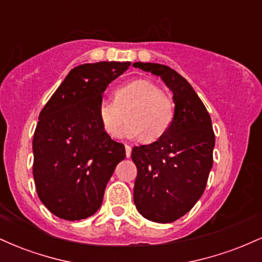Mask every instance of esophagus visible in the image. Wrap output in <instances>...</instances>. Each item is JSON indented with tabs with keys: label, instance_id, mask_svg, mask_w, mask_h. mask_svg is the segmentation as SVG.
<instances>
[{
	"label": "esophagus",
	"instance_id": "34e87169",
	"mask_svg": "<svg viewBox=\"0 0 262 262\" xmlns=\"http://www.w3.org/2000/svg\"><path fill=\"white\" fill-rule=\"evenodd\" d=\"M125 155H127V158H129V156H130V154H132V148L129 145H127V144H125Z\"/></svg>",
	"mask_w": 262,
	"mask_h": 262
}]
</instances>
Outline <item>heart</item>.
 Instances as JSON below:
<instances>
[{
  "mask_svg": "<svg viewBox=\"0 0 262 262\" xmlns=\"http://www.w3.org/2000/svg\"><path fill=\"white\" fill-rule=\"evenodd\" d=\"M128 108V123L122 135L156 140L169 130L173 119V103L160 87L150 80L137 79L124 83L114 93V101L103 100L97 108L102 129L110 137L121 133L124 113Z\"/></svg>",
  "mask_w": 262,
  "mask_h": 262,
  "instance_id": "1",
  "label": "heart"
}]
</instances>
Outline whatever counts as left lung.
<instances>
[{
  "label": "left lung",
  "instance_id": "8db88e82",
  "mask_svg": "<svg viewBox=\"0 0 262 262\" xmlns=\"http://www.w3.org/2000/svg\"><path fill=\"white\" fill-rule=\"evenodd\" d=\"M133 66L160 76L173 93L169 130L154 143L132 150L138 170L135 207L149 221L171 223L189 212L206 188L215 144L212 121L196 91L175 70L154 62Z\"/></svg>",
  "mask_w": 262,
  "mask_h": 262
}]
</instances>
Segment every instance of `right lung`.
Masks as SVG:
<instances>
[{
  "instance_id": "obj_1",
  "label": "right lung",
  "mask_w": 262,
  "mask_h": 262,
  "mask_svg": "<svg viewBox=\"0 0 262 262\" xmlns=\"http://www.w3.org/2000/svg\"><path fill=\"white\" fill-rule=\"evenodd\" d=\"M129 66V61L76 66L39 114L33 176L38 197L56 217L80 221L95 214L114 169L125 158L124 145L102 129L97 108L108 83Z\"/></svg>"
}]
</instances>
